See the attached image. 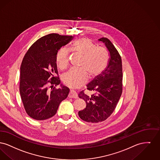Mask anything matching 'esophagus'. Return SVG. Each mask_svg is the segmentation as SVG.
Listing matches in <instances>:
<instances>
[{"label": "esophagus", "mask_w": 160, "mask_h": 160, "mask_svg": "<svg viewBox=\"0 0 160 160\" xmlns=\"http://www.w3.org/2000/svg\"><path fill=\"white\" fill-rule=\"evenodd\" d=\"M68 98H75V99L78 98V96H77V94L75 92V91L70 90V92L69 94H68Z\"/></svg>", "instance_id": "34e87169"}]
</instances>
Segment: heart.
Returning a JSON list of instances; mask_svg holds the SVG:
<instances>
[{
  "mask_svg": "<svg viewBox=\"0 0 160 160\" xmlns=\"http://www.w3.org/2000/svg\"><path fill=\"white\" fill-rule=\"evenodd\" d=\"M70 49L82 56L80 68H71L62 75L64 84L76 87L85 83L88 78L99 75L105 68L108 61L107 51L102 47H96L88 38H80L73 42ZM57 62L61 68H65L69 62V51L68 48H60L56 55Z\"/></svg>",
  "mask_w": 160,
  "mask_h": 160,
  "instance_id": "heart-1",
  "label": "heart"
}]
</instances>
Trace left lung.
Instances as JSON below:
<instances>
[{
  "label": "left lung",
  "instance_id": "1",
  "mask_svg": "<svg viewBox=\"0 0 160 160\" xmlns=\"http://www.w3.org/2000/svg\"><path fill=\"white\" fill-rule=\"evenodd\" d=\"M103 42L108 52L107 68L87 85L92 95L81 92L79 98L86 102V107L78 112L79 118L89 123L105 120L116 107L122 92V63L118 50L107 38L98 40Z\"/></svg>",
  "mask_w": 160,
  "mask_h": 160
}]
</instances>
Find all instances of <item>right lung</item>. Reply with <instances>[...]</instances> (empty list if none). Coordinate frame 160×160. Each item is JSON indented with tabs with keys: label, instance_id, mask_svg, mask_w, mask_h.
Returning a JSON list of instances; mask_svg holds the SVG:
<instances>
[{
	"label": "right lung",
	"instance_id": "1",
	"mask_svg": "<svg viewBox=\"0 0 160 160\" xmlns=\"http://www.w3.org/2000/svg\"><path fill=\"white\" fill-rule=\"evenodd\" d=\"M73 38L55 33L43 36L29 48L22 60L20 94L26 113L35 120L55 116L60 103L68 98V87L61 84V88H55L61 82L56 55Z\"/></svg>",
	"mask_w": 160,
	"mask_h": 160
}]
</instances>
